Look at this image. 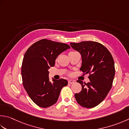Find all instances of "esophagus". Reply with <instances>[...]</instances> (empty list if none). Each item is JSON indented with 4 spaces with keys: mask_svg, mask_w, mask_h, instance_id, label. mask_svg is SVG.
Returning a JSON list of instances; mask_svg holds the SVG:
<instances>
[{
    "mask_svg": "<svg viewBox=\"0 0 129 129\" xmlns=\"http://www.w3.org/2000/svg\"><path fill=\"white\" fill-rule=\"evenodd\" d=\"M74 83V80H68V83H69V84H72Z\"/></svg>",
    "mask_w": 129,
    "mask_h": 129,
    "instance_id": "1",
    "label": "esophagus"
}]
</instances>
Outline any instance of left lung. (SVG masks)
Segmentation results:
<instances>
[{
    "label": "left lung",
    "instance_id": "1",
    "mask_svg": "<svg viewBox=\"0 0 129 129\" xmlns=\"http://www.w3.org/2000/svg\"><path fill=\"white\" fill-rule=\"evenodd\" d=\"M70 46L82 56L80 70L89 74L90 81L83 83L82 90L75 93L78 103L85 108H93L101 103L112 87L115 74V64L112 55L106 47L95 41L70 43Z\"/></svg>",
    "mask_w": 129,
    "mask_h": 129
}]
</instances>
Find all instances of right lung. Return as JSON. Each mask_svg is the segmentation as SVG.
<instances>
[{
	"mask_svg": "<svg viewBox=\"0 0 129 129\" xmlns=\"http://www.w3.org/2000/svg\"><path fill=\"white\" fill-rule=\"evenodd\" d=\"M69 45L42 39L30 46L24 55L21 74L23 85L30 98L42 108L56 103L61 90L68 85L64 79L50 82L49 69L61 52L70 49Z\"/></svg>",
	"mask_w": 129,
	"mask_h": 129,
	"instance_id": "obj_1",
	"label": "right lung"
}]
</instances>
